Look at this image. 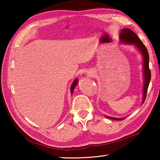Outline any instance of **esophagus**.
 <instances>
[{
    "mask_svg": "<svg viewBox=\"0 0 160 160\" xmlns=\"http://www.w3.org/2000/svg\"><path fill=\"white\" fill-rule=\"evenodd\" d=\"M89 76H93V73H89Z\"/></svg>",
    "mask_w": 160,
    "mask_h": 160,
    "instance_id": "esophagus-1",
    "label": "esophagus"
}]
</instances>
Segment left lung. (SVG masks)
I'll return each mask as SVG.
<instances>
[{
	"instance_id": "1",
	"label": "left lung",
	"mask_w": 160,
	"mask_h": 160,
	"mask_svg": "<svg viewBox=\"0 0 160 160\" xmlns=\"http://www.w3.org/2000/svg\"><path fill=\"white\" fill-rule=\"evenodd\" d=\"M120 42L127 45H133L135 47L141 52L142 57H143V74H144V87H143V97H142V104L144 102L146 96H147L148 87L150 82L151 74V71L149 69V56L147 49L142 42L140 39L138 38L135 33L131 31V29L124 28L121 30L120 34ZM107 118L115 120H122L124 118H116L113 117L106 116Z\"/></svg>"
}]
</instances>
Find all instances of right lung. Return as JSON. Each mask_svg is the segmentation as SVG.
Instances as JSON below:
<instances>
[{"label":"right lung","instance_id":"right-lung-1","mask_svg":"<svg viewBox=\"0 0 160 160\" xmlns=\"http://www.w3.org/2000/svg\"><path fill=\"white\" fill-rule=\"evenodd\" d=\"M78 84V79L76 78V79H75V80L73 81V82L72 83V85H71V93L72 94L73 92V90L75 89V87H76V86Z\"/></svg>","mask_w":160,"mask_h":160}]
</instances>
